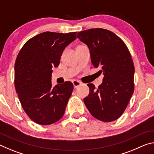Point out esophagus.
Segmentation results:
<instances>
[{
  "label": "esophagus",
  "mask_w": 154,
  "mask_h": 154,
  "mask_svg": "<svg viewBox=\"0 0 154 154\" xmlns=\"http://www.w3.org/2000/svg\"><path fill=\"white\" fill-rule=\"evenodd\" d=\"M72 84H73V85H74V88H77V87H79L81 84H82V83L79 82V81L75 80L72 82Z\"/></svg>",
  "instance_id": "obj_1"
}]
</instances>
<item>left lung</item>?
Masks as SVG:
<instances>
[{
	"label": "left lung",
	"instance_id": "left-lung-1",
	"mask_svg": "<svg viewBox=\"0 0 154 154\" xmlns=\"http://www.w3.org/2000/svg\"><path fill=\"white\" fill-rule=\"evenodd\" d=\"M77 38L88 45L92 64L104 75L98 89L88 84L85 105L98 120L113 122L124 113L134 92V66L130 51L119 36L103 28L82 31Z\"/></svg>",
	"mask_w": 154,
	"mask_h": 154
}]
</instances>
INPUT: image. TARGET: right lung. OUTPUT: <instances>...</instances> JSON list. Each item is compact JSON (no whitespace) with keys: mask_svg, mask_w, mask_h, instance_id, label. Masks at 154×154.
I'll use <instances>...</instances> for the list:
<instances>
[{"mask_svg":"<svg viewBox=\"0 0 154 154\" xmlns=\"http://www.w3.org/2000/svg\"><path fill=\"white\" fill-rule=\"evenodd\" d=\"M76 33L45 32L31 38L21 49L15 63V87L23 109L35 123L60 120L73 90L70 82L52 88V66L57 67Z\"/></svg>","mask_w":154,"mask_h":154,"instance_id":"add662e5","label":"right lung"}]
</instances>
